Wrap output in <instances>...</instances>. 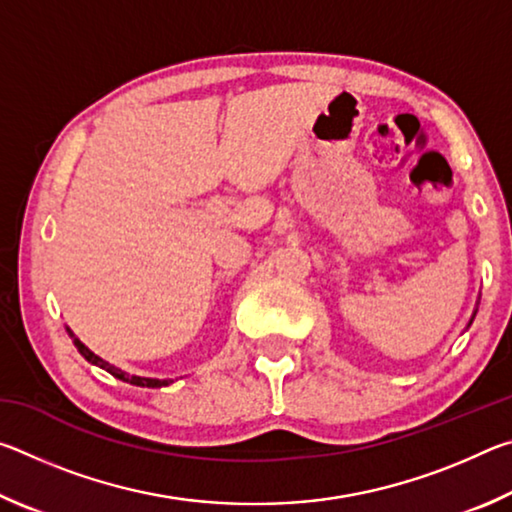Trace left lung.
Returning a JSON list of instances; mask_svg holds the SVG:
<instances>
[{
    "label": "left lung",
    "instance_id": "obj_1",
    "mask_svg": "<svg viewBox=\"0 0 512 512\" xmlns=\"http://www.w3.org/2000/svg\"><path fill=\"white\" fill-rule=\"evenodd\" d=\"M472 320H474V318H472ZM472 320H470V323H472Z\"/></svg>",
    "mask_w": 512,
    "mask_h": 512
}]
</instances>
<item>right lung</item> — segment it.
Instances as JSON below:
<instances>
[{
    "label": "right lung",
    "mask_w": 512,
    "mask_h": 512,
    "mask_svg": "<svg viewBox=\"0 0 512 512\" xmlns=\"http://www.w3.org/2000/svg\"><path fill=\"white\" fill-rule=\"evenodd\" d=\"M69 332V329H67ZM69 336H74L72 332H69ZM74 345H76V350H79L85 359H88L90 363H94V366H99V368H103L106 372H110L112 377H117V379H121V381H126V384H133V386H144V388H160V386H169L173 379H151V377H137V375H128V372H124V370H119V368H115V366H110L108 361H103L101 357H97V354H94L92 350H88L85 348V345L79 341V339H74Z\"/></svg>",
    "instance_id": "1"
}]
</instances>
